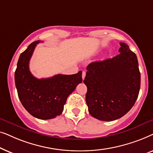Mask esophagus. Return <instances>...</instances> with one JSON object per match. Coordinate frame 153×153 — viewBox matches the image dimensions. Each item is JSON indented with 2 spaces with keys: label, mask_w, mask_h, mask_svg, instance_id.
Segmentation results:
<instances>
[{
  "label": "esophagus",
  "mask_w": 153,
  "mask_h": 153,
  "mask_svg": "<svg viewBox=\"0 0 153 153\" xmlns=\"http://www.w3.org/2000/svg\"><path fill=\"white\" fill-rule=\"evenodd\" d=\"M85 76V71H83V72H82V79H84Z\"/></svg>",
  "instance_id": "obj_1"
}]
</instances>
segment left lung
Wrapping results in <instances>:
<instances>
[{
  "label": "left lung",
  "mask_w": 153,
  "mask_h": 153,
  "mask_svg": "<svg viewBox=\"0 0 153 153\" xmlns=\"http://www.w3.org/2000/svg\"><path fill=\"white\" fill-rule=\"evenodd\" d=\"M120 53L87 67L83 83L90 114L100 120L112 121L132 108L139 95L141 74L137 57L127 44L120 42Z\"/></svg>",
  "instance_id": "obj_1"
}]
</instances>
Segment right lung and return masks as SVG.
I'll return each mask as SVG.
<instances>
[{"label": "right lung", "instance_id": "right-lung-1", "mask_svg": "<svg viewBox=\"0 0 153 153\" xmlns=\"http://www.w3.org/2000/svg\"><path fill=\"white\" fill-rule=\"evenodd\" d=\"M39 42H33L21 53L14 79L19 98L27 111L37 118L49 120L62 114L68 97L82 82V72L37 79L30 72L29 61Z\"/></svg>", "mask_w": 153, "mask_h": 153}]
</instances>
